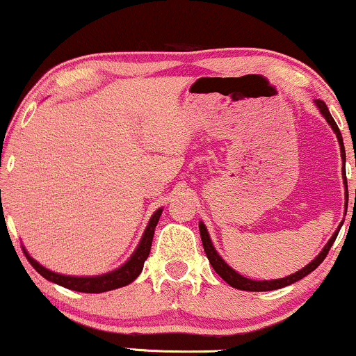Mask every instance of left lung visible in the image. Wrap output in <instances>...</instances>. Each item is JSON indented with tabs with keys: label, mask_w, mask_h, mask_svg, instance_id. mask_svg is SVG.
Returning a JSON list of instances; mask_svg holds the SVG:
<instances>
[{
	"label": "left lung",
	"mask_w": 356,
	"mask_h": 356,
	"mask_svg": "<svg viewBox=\"0 0 356 356\" xmlns=\"http://www.w3.org/2000/svg\"><path fill=\"white\" fill-rule=\"evenodd\" d=\"M314 104H316V108L319 109V113L323 114L324 119H326L327 124L330 127H332L334 134L337 135V140H339V145H340V152L343 154V140H342V134H340V130L337 127V124H335L334 118L330 116L329 109L326 106V103L323 102V99H314ZM343 184H345V209H347V204H348V188H347V179H345V172H343ZM347 214V211H345ZM343 221L339 224V227L335 232L332 234V237L329 238V242L324 245V248L319 252V254L316 258L313 259L312 263H308L307 266L300 269V271L290 274V276H285L282 279H271V280H253V279H248L242 276V274H238L235 269H232L229 266V264L224 261L221 258V254L216 252V248H214V245L211 242V237H209L208 234V229L204 224L200 221L198 227H200V235H202V242H203V248H204V253H207V257L209 259V263H211V266L214 271H216L219 276H221L224 280L229 285H232L234 289H238V290H248V292H268V290H276V289H282V287H287V285L297 282V280L303 279L305 276H308L309 273L314 271L319 264L324 261V258H326V254L329 253L330 247H332V243L335 242V238H337V234L340 227H342Z\"/></svg>",
	"instance_id": "1"
}]
</instances>
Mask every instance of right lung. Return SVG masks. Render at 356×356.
Segmentation results:
<instances>
[{
  "instance_id": "obj_1",
  "label": "right lung",
  "mask_w": 356,
  "mask_h": 356,
  "mask_svg": "<svg viewBox=\"0 0 356 356\" xmlns=\"http://www.w3.org/2000/svg\"><path fill=\"white\" fill-rule=\"evenodd\" d=\"M163 208H158L156 211L153 213V216L149 218L148 226L145 229V232L140 238V242L135 248V252L130 254V258L127 259L122 266H119L114 269V271L99 274V276H67V274H59L54 271H49L48 268H44L40 264L37 259H33L30 257L26 247H22L24 253L29 259V263L32 264L35 271L38 274L49 280V282L61 285V287L76 290V292H83V293H102V292H108V290H114L119 287H124L130 282H134L135 279L140 276L143 269V263L145 259L148 258L149 250H152V242H153V235H154V227L159 221V216H161Z\"/></svg>"
}]
</instances>
